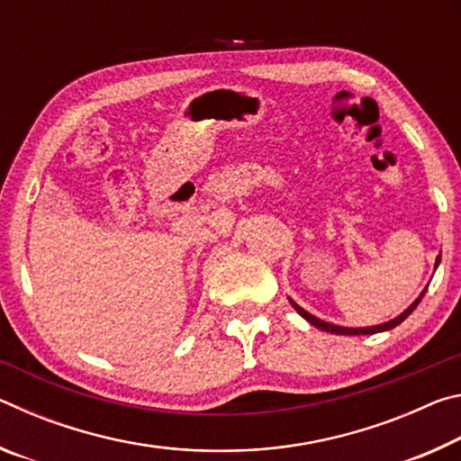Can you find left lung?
Masks as SVG:
<instances>
[{"mask_svg": "<svg viewBox=\"0 0 461 461\" xmlns=\"http://www.w3.org/2000/svg\"><path fill=\"white\" fill-rule=\"evenodd\" d=\"M439 262H441V254L435 258V268H433V270H437V267H439ZM425 293H427V286L423 288V291H420V294L417 296V299L412 301L411 305H409L407 309H404L399 317L390 319V321H384V323H378V325H370V327H343V325H335V323H330V321H323V319H319V317H315V315H311L309 311H305L301 305H296V303L291 299V296H288V303H291V305L294 307L296 313H299L303 319H307V321H309L311 325L317 327V330H321V331L335 333V335H372V333L388 331V330H393V327L401 325V323L404 321V319H407V317L412 313V311L417 309V305L420 303V299H423V296H425Z\"/></svg>", "mask_w": 461, "mask_h": 461, "instance_id": "1", "label": "left lung"}]
</instances>
